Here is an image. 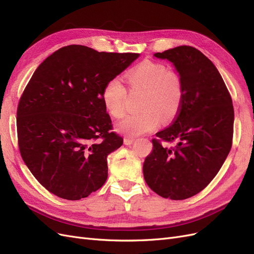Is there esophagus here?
Returning <instances> with one entry per match:
<instances>
[{
    "mask_svg": "<svg viewBox=\"0 0 254 254\" xmlns=\"http://www.w3.org/2000/svg\"><path fill=\"white\" fill-rule=\"evenodd\" d=\"M134 141H135V140L133 139V137H128V136L124 137V144H125V145H131Z\"/></svg>",
    "mask_w": 254,
    "mask_h": 254,
    "instance_id": "obj_1",
    "label": "esophagus"
}]
</instances>
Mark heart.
I'll list each match as a JSON object with an SVG mask.
<instances>
[{
    "instance_id": "obj_1",
    "label": "heart",
    "mask_w": 254,
    "mask_h": 254,
    "mask_svg": "<svg viewBox=\"0 0 254 254\" xmlns=\"http://www.w3.org/2000/svg\"><path fill=\"white\" fill-rule=\"evenodd\" d=\"M132 91H143L141 113L128 114L117 124L120 132L129 136L147 133L159 127L161 118L173 120L178 114L183 99L181 76L168 70L158 61L145 59L127 74ZM127 91L119 77L106 82L102 91V101L111 117L119 119L125 113Z\"/></svg>"
}]
</instances>
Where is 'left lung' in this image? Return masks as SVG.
Here are the masks:
<instances>
[{
	"label": "left lung",
	"mask_w": 254,
	"mask_h": 254,
	"mask_svg": "<svg viewBox=\"0 0 254 254\" xmlns=\"http://www.w3.org/2000/svg\"><path fill=\"white\" fill-rule=\"evenodd\" d=\"M155 56L174 64L183 82L181 108L171 126L157 132L145 159L144 179L163 198L198 194L217 175L233 140L232 98L218 70L203 54L181 45ZM162 141H176L173 148Z\"/></svg>",
	"instance_id": "obj_1"
}]
</instances>
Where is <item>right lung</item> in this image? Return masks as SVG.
Masks as SVG:
<instances>
[{
	"label": "right lung",
	"instance_id": "add662e5",
	"mask_svg": "<svg viewBox=\"0 0 254 254\" xmlns=\"http://www.w3.org/2000/svg\"><path fill=\"white\" fill-rule=\"evenodd\" d=\"M139 56L72 44L53 53L33 74L18 104L19 150L54 195L79 200L104 186L107 157L123 137L112 131L102 91Z\"/></svg>",
	"mask_w": 254,
	"mask_h": 254
}]
</instances>
